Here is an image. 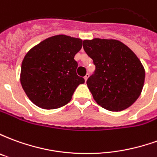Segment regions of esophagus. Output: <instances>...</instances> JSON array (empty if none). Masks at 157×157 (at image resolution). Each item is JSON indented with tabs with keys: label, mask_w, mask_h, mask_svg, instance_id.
<instances>
[{
	"label": "esophagus",
	"mask_w": 157,
	"mask_h": 157,
	"mask_svg": "<svg viewBox=\"0 0 157 157\" xmlns=\"http://www.w3.org/2000/svg\"><path fill=\"white\" fill-rule=\"evenodd\" d=\"M88 77H89V74H86V75L84 76V80H85V82H86V81H87Z\"/></svg>",
	"instance_id": "1"
}]
</instances>
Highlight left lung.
I'll use <instances>...</instances> for the list:
<instances>
[{
  "instance_id": "left-lung-1",
  "label": "left lung",
  "mask_w": 157,
  "mask_h": 157,
  "mask_svg": "<svg viewBox=\"0 0 157 157\" xmlns=\"http://www.w3.org/2000/svg\"><path fill=\"white\" fill-rule=\"evenodd\" d=\"M83 48L96 66L86 81L94 100L109 111L130 107L141 93L145 76L135 53L115 39L84 40Z\"/></svg>"
}]
</instances>
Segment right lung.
Segmentation results:
<instances>
[{
  "instance_id": "right-lung-1",
  "label": "right lung",
  "mask_w": 157,
  "mask_h": 157,
  "mask_svg": "<svg viewBox=\"0 0 157 157\" xmlns=\"http://www.w3.org/2000/svg\"><path fill=\"white\" fill-rule=\"evenodd\" d=\"M82 47L81 39L60 34L44 39L27 53L20 81L36 106L55 109L71 101L76 87L85 82L76 74L78 64L74 59Z\"/></svg>"
}]
</instances>
